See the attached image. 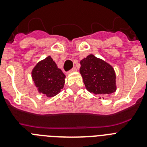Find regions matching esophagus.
I'll return each mask as SVG.
<instances>
[{
    "mask_svg": "<svg viewBox=\"0 0 147 147\" xmlns=\"http://www.w3.org/2000/svg\"><path fill=\"white\" fill-rule=\"evenodd\" d=\"M75 71H76V67H73L72 69L69 71V73H73V72H75Z\"/></svg>",
    "mask_w": 147,
    "mask_h": 147,
    "instance_id": "obj_1",
    "label": "esophagus"
}]
</instances>
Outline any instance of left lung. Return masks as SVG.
Returning <instances> with one entry per match:
<instances>
[{
  "mask_svg": "<svg viewBox=\"0 0 147 147\" xmlns=\"http://www.w3.org/2000/svg\"><path fill=\"white\" fill-rule=\"evenodd\" d=\"M80 74L85 88L90 93L108 95L115 92L116 76L113 67L110 64L90 54L80 61Z\"/></svg>",
  "mask_w": 147,
  "mask_h": 147,
  "instance_id": "left-lung-1",
  "label": "left lung"
}]
</instances>
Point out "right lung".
<instances>
[{
  "label": "right lung",
  "instance_id": "1",
  "mask_svg": "<svg viewBox=\"0 0 147 147\" xmlns=\"http://www.w3.org/2000/svg\"><path fill=\"white\" fill-rule=\"evenodd\" d=\"M32 74L39 93L49 98L57 95L64 87L65 75L51 56L40 61L32 70Z\"/></svg>",
  "mask_w": 147,
  "mask_h": 147
}]
</instances>
